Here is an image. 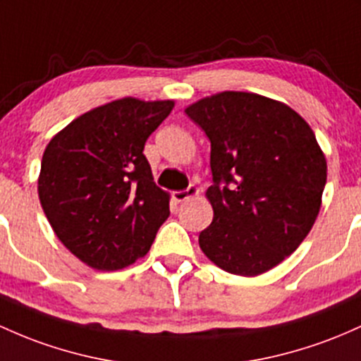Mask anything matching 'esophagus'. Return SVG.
<instances>
[{
  "label": "esophagus",
  "mask_w": 361,
  "mask_h": 361,
  "mask_svg": "<svg viewBox=\"0 0 361 361\" xmlns=\"http://www.w3.org/2000/svg\"><path fill=\"white\" fill-rule=\"evenodd\" d=\"M200 190L197 187H188L187 190H180V192H173V199L178 202V204H181V202L188 200L190 197H195L199 195Z\"/></svg>",
  "instance_id": "esophagus-1"
}]
</instances>
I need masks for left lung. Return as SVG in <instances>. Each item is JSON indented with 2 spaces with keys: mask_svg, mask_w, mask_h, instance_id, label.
Wrapping results in <instances>:
<instances>
[{
  "mask_svg": "<svg viewBox=\"0 0 361 361\" xmlns=\"http://www.w3.org/2000/svg\"><path fill=\"white\" fill-rule=\"evenodd\" d=\"M185 113L211 140L214 217L202 252L236 276L271 271L307 238L322 205L327 162L314 130L288 104L253 92L214 94Z\"/></svg>",
  "mask_w": 361,
  "mask_h": 361,
  "instance_id": "1",
  "label": "left lung"
}]
</instances>
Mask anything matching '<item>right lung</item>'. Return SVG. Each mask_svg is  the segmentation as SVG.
<instances>
[{
    "instance_id": "1",
    "label": "right lung",
    "mask_w": 361,
    "mask_h": 361,
    "mask_svg": "<svg viewBox=\"0 0 361 361\" xmlns=\"http://www.w3.org/2000/svg\"><path fill=\"white\" fill-rule=\"evenodd\" d=\"M174 101L123 97L75 118L49 140L39 200L58 240L97 271H118L150 250L169 216V193L154 183L147 138Z\"/></svg>"
}]
</instances>
